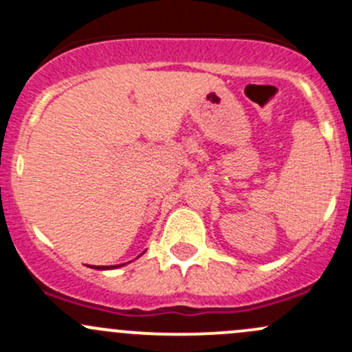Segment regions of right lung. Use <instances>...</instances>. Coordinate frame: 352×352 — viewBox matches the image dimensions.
<instances>
[{"label":"right lung","mask_w":352,"mask_h":352,"mask_svg":"<svg viewBox=\"0 0 352 352\" xmlns=\"http://www.w3.org/2000/svg\"><path fill=\"white\" fill-rule=\"evenodd\" d=\"M120 265H124V264H119V265H94V269H116V267H120Z\"/></svg>","instance_id":"1"}]
</instances>
